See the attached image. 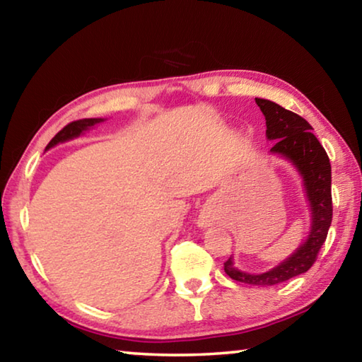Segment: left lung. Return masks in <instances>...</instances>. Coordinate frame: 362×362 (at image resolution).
Here are the masks:
<instances>
[{"label": "left lung", "instance_id": "left-lung-1", "mask_svg": "<svg viewBox=\"0 0 362 362\" xmlns=\"http://www.w3.org/2000/svg\"><path fill=\"white\" fill-rule=\"evenodd\" d=\"M255 102L265 115L267 137L274 142L269 151L289 159L303 177L305 193L311 209V230L296 252L267 273H244L235 267L231 257L223 263V269L231 279L244 284L274 286L308 272L316 262L332 223V175L327 153L311 132L313 127L308 121L272 100L255 99Z\"/></svg>", "mask_w": 362, "mask_h": 362}]
</instances>
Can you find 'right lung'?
Returning a JSON list of instances; mask_svg holds the SVG:
<instances>
[{
  "instance_id": "add662e5",
  "label": "right lung",
  "mask_w": 362,
  "mask_h": 362,
  "mask_svg": "<svg viewBox=\"0 0 362 362\" xmlns=\"http://www.w3.org/2000/svg\"><path fill=\"white\" fill-rule=\"evenodd\" d=\"M102 121H103L102 118H84V119H78V121L70 122V124H66L62 131H59L56 136H54L51 142L47 144L46 150L52 148V146H56L57 144H62V142H66V140H71L78 136H81L86 129L99 124V122H102Z\"/></svg>"
}]
</instances>
